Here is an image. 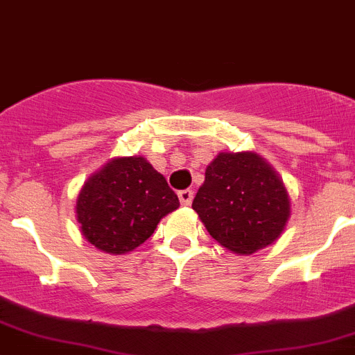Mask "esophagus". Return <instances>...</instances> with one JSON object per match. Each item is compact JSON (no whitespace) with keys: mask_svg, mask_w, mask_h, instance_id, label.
<instances>
[{"mask_svg":"<svg viewBox=\"0 0 355 355\" xmlns=\"http://www.w3.org/2000/svg\"><path fill=\"white\" fill-rule=\"evenodd\" d=\"M178 196H179V202H181V205H186V207H188V205H191V202H193L191 189H182V191L178 193Z\"/></svg>","mask_w":355,"mask_h":355,"instance_id":"esophagus-1","label":"esophagus"}]
</instances>
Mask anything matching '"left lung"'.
I'll list each match as a JSON object with an SVG mask.
<instances>
[{
  "label": "left lung",
  "instance_id": "1",
  "mask_svg": "<svg viewBox=\"0 0 355 355\" xmlns=\"http://www.w3.org/2000/svg\"><path fill=\"white\" fill-rule=\"evenodd\" d=\"M193 210L220 246L251 254L279 239L291 200L282 179L258 153L220 152L205 171Z\"/></svg>",
  "mask_w": 355,
  "mask_h": 355
}]
</instances>
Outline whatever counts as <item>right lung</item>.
Returning a JSON list of instances; mask_svg holds the SVG:
<instances>
[{"instance_id":"obj_1","label":"right lung","mask_w":355,"mask_h":355,"mask_svg":"<svg viewBox=\"0 0 355 355\" xmlns=\"http://www.w3.org/2000/svg\"><path fill=\"white\" fill-rule=\"evenodd\" d=\"M178 207L176 193L144 157H116L80 189L76 220L97 250L124 254L144 244Z\"/></svg>"}]
</instances>
